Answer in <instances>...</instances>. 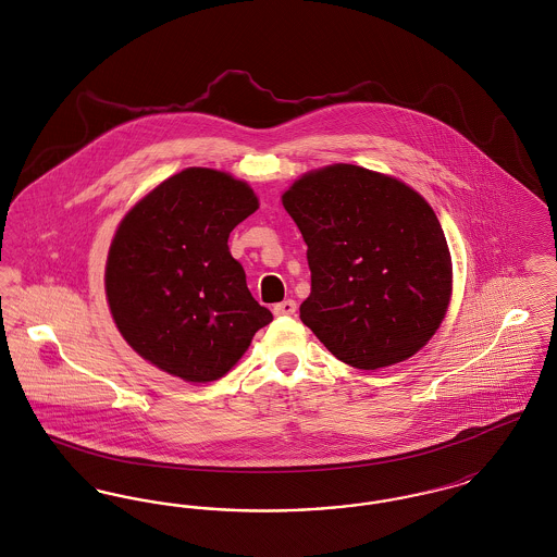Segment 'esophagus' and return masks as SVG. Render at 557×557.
<instances>
[{"label":"esophagus","mask_w":557,"mask_h":557,"mask_svg":"<svg viewBox=\"0 0 557 557\" xmlns=\"http://www.w3.org/2000/svg\"><path fill=\"white\" fill-rule=\"evenodd\" d=\"M296 313V302L288 298V300H284V302H277V305H273V315L275 318H290Z\"/></svg>","instance_id":"obj_1"}]
</instances>
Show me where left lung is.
I'll use <instances>...</instances> for the list:
<instances>
[{
	"label": "left lung",
	"mask_w": 557,
	"mask_h": 557,
	"mask_svg": "<svg viewBox=\"0 0 557 557\" xmlns=\"http://www.w3.org/2000/svg\"><path fill=\"white\" fill-rule=\"evenodd\" d=\"M282 202L311 269L302 323L357 370L416 355L450 296L449 246L424 198L393 177L334 164L300 177Z\"/></svg>",
	"instance_id": "obj_1"
}]
</instances>
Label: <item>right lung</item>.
<instances>
[{"label": "right lung", "mask_w": 557, "mask_h": 557, "mask_svg": "<svg viewBox=\"0 0 557 557\" xmlns=\"http://www.w3.org/2000/svg\"><path fill=\"white\" fill-rule=\"evenodd\" d=\"M257 209L244 182L194 166L123 219L108 252V305L144 359L187 382H211L271 323L227 246L232 230Z\"/></svg>", "instance_id": "obj_1"}]
</instances>
